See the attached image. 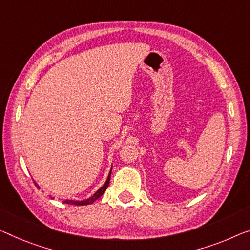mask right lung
I'll return each mask as SVG.
<instances>
[{"instance_id": "add662e5", "label": "right lung", "mask_w": 250, "mask_h": 250, "mask_svg": "<svg viewBox=\"0 0 250 250\" xmlns=\"http://www.w3.org/2000/svg\"><path fill=\"white\" fill-rule=\"evenodd\" d=\"M110 173H112V171L109 172L108 178H107L105 184H104V186L101 188V189L96 191L95 193H94L93 195H91L90 198H88V199H86V200H83V201H78V200H63V203H68V205H75V206H86V205H91V203H93L94 201H96V200H97V199L101 198L102 195H103L104 192L106 191L107 187H108V184H109ZM34 184H36V187L38 188V189H40V187L38 186V184H37L36 182H34Z\"/></svg>"}]
</instances>
